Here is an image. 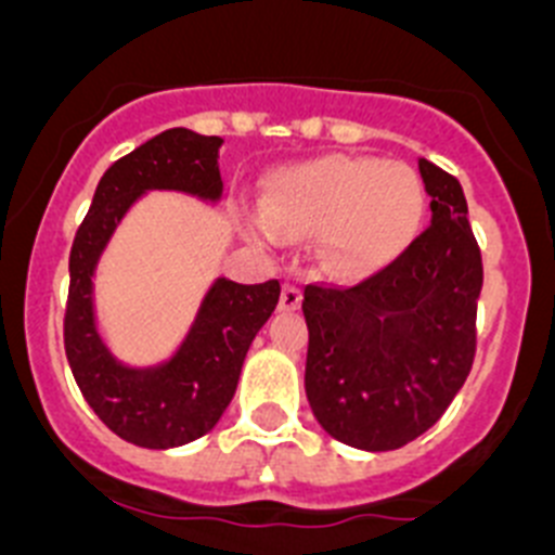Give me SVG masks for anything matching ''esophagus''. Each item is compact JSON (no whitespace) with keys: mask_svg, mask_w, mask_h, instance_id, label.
Wrapping results in <instances>:
<instances>
[{"mask_svg":"<svg viewBox=\"0 0 555 555\" xmlns=\"http://www.w3.org/2000/svg\"><path fill=\"white\" fill-rule=\"evenodd\" d=\"M302 302V292L297 283H283L281 292V311H297Z\"/></svg>","mask_w":555,"mask_h":555,"instance_id":"obj_1","label":"esophagus"}]
</instances>
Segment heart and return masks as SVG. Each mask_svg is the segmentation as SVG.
Returning <instances> with one entry per match:
<instances>
[{"mask_svg":"<svg viewBox=\"0 0 555 555\" xmlns=\"http://www.w3.org/2000/svg\"><path fill=\"white\" fill-rule=\"evenodd\" d=\"M423 210L425 185L403 160L325 155L274 171L244 230L261 244L317 233L327 267L364 272L403 253Z\"/></svg>","mask_w":555,"mask_h":555,"instance_id":"heart-1","label":"heart"}]
</instances>
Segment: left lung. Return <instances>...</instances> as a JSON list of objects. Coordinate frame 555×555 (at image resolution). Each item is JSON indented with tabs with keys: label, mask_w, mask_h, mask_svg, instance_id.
Here are the masks:
<instances>
[{
	"label": "left lung",
	"mask_w": 555,
	"mask_h": 555,
	"mask_svg": "<svg viewBox=\"0 0 555 555\" xmlns=\"http://www.w3.org/2000/svg\"><path fill=\"white\" fill-rule=\"evenodd\" d=\"M430 224L352 288L306 286V395L317 423L350 448L414 442L448 411L475 358L483 267L461 183L420 158Z\"/></svg>",
	"instance_id": "1"
}]
</instances>
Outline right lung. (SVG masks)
<instances>
[{"label": "right lung", "instance_id": "right-lung-1", "mask_svg": "<svg viewBox=\"0 0 555 555\" xmlns=\"http://www.w3.org/2000/svg\"><path fill=\"white\" fill-rule=\"evenodd\" d=\"M219 135L185 127L166 130L102 175L68 258L66 358L82 397L125 442L150 450L183 448L222 420L253 338L281 300V283H210L183 341L158 364H127L105 341L96 320L94 278L113 233L150 191H178L219 205Z\"/></svg>", "mask_w": 555, "mask_h": 555}]
</instances>
